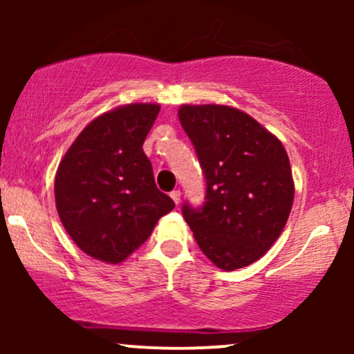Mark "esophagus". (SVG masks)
<instances>
[{
  "mask_svg": "<svg viewBox=\"0 0 354 354\" xmlns=\"http://www.w3.org/2000/svg\"><path fill=\"white\" fill-rule=\"evenodd\" d=\"M169 196H171V200L176 203V205H180V201H181V191L180 189H173L171 193H169Z\"/></svg>",
  "mask_w": 354,
  "mask_h": 354,
  "instance_id": "1",
  "label": "esophagus"
}]
</instances>
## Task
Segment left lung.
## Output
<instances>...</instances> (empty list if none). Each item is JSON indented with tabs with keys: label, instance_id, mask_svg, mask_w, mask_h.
Here are the masks:
<instances>
[{
	"label": "left lung",
	"instance_id": "obj_1",
	"mask_svg": "<svg viewBox=\"0 0 354 354\" xmlns=\"http://www.w3.org/2000/svg\"><path fill=\"white\" fill-rule=\"evenodd\" d=\"M178 118L206 178L205 205L185 203L183 216L219 270L251 265L273 246L291 213L286 149L254 118L225 104H183Z\"/></svg>",
	"mask_w": 354,
	"mask_h": 354
}]
</instances>
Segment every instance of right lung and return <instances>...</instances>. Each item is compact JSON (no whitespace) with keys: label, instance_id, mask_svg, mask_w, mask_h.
Instances as JSON below:
<instances>
[{"label":"right lung","instance_id":"right-lung-1","mask_svg":"<svg viewBox=\"0 0 354 354\" xmlns=\"http://www.w3.org/2000/svg\"><path fill=\"white\" fill-rule=\"evenodd\" d=\"M160 104L133 103L93 120L58 166L55 200L73 241L100 261H124L174 208L156 188L143 143Z\"/></svg>","mask_w":354,"mask_h":354}]
</instances>
